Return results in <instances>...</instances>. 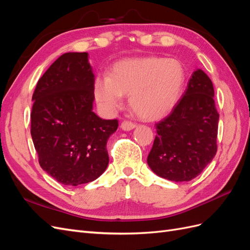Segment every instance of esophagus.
Here are the masks:
<instances>
[{
  "mask_svg": "<svg viewBox=\"0 0 250 250\" xmlns=\"http://www.w3.org/2000/svg\"><path fill=\"white\" fill-rule=\"evenodd\" d=\"M135 126H137V125H135L132 122H129V121H123V122L121 123V128H122V129L125 130V131L132 130Z\"/></svg>",
  "mask_w": 250,
  "mask_h": 250,
  "instance_id": "obj_1",
  "label": "esophagus"
}]
</instances>
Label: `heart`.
I'll return each mask as SVG.
<instances>
[{
	"instance_id": "b5f03b06",
	"label": "heart",
	"mask_w": 250,
	"mask_h": 250,
	"mask_svg": "<svg viewBox=\"0 0 250 250\" xmlns=\"http://www.w3.org/2000/svg\"><path fill=\"white\" fill-rule=\"evenodd\" d=\"M186 70L179 60L158 56L126 59L112 65L109 75L94 79L96 100L109 111L118 109L129 95L132 110L144 120L169 113L183 94Z\"/></svg>"
}]
</instances>
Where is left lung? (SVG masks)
Segmentation results:
<instances>
[{
  "instance_id": "8db88e82",
  "label": "left lung",
  "mask_w": 250,
  "mask_h": 250,
  "mask_svg": "<svg viewBox=\"0 0 250 250\" xmlns=\"http://www.w3.org/2000/svg\"><path fill=\"white\" fill-rule=\"evenodd\" d=\"M214 96L211 80L196 70L170 115L155 124L157 134L147 163L156 175L190 181L213 161L219 122Z\"/></svg>"
}]
</instances>
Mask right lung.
Wrapping results in <instances>:
<instances>
[{
    "label": "right lung",
    "instance_id": "obj_1",
    "mask_svg": "<svg viewBox=\"0 0 250 250\" xmlns=\"http://www.w3.org/2000/svg\"><path fill=\"white\" fill-rule=\"evenodd\" d=\"M95 76L86 52H70L51 64L32 96L31 137L42 170L58 183L79 186L106 170L108 138L118 120L93 111Z\"/></svg>",
    "mask_w": 250,
    "mask_h": 250
}]
</instances>
